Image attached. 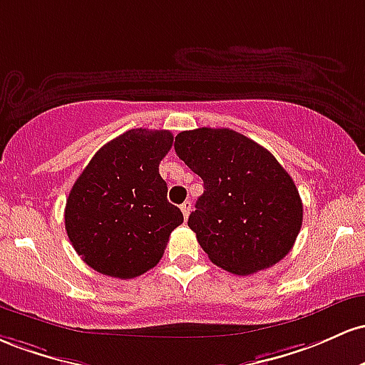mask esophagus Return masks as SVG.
I'll return each instance as SVG.
<instances>
[{"mask_svg": "<svg viewBox=\"0 0 365 365\" xmlns=\"http://www.w3.org/2000/svg\"><path fill=\"white\" fill-rule=\"evenodd\" d=\"M181 212H182L184 219H187V215H190V212H191V202H184L181 205Z\"/></svg>", "mask_w": 365, "mask_h": 365, "instance_id": "obj_1", "label": "esophagus"}]
</instances>
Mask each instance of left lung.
I'll return each instance as SVG.
<instances>
[{
  "instance_id": "8db88e82",
  "label": "left lung",
  "mask_w": 365,
  "mask_h": 365,
  "mask_svg": "<svg viewBox=\"0 0 365 365\" xmlns=\"http://www.w3.org/2000/svg\"><path fill=\"white\" fill-rule=\"evenodd\" d=\"M178 157L203 179L187 226L215 265L237 276L284 259L302 227L304 205L292 175L259 143L232 129L175 136Z\"/></svg>"
}]
</instances>
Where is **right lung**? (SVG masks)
I'll return each mask as SVG.
<instances>
[{"mask_svg": "<svg viewBox=\"0 0 365 365\" xmlns=\"http://www.w3.org/2000/svg\"><path fill=\"white\" fill-rule=\"evenodd\" d=\"M170 130L130 129L94 153L65 205L77 255L105 276L133 279L158 264L182 212L167 200L158 165Z\"/></svg>", "mask_w": 365, "mask_h": 365, "instance_id": "1", "label": "right lung"}]
</instances>
